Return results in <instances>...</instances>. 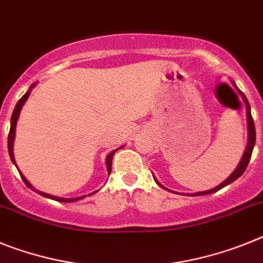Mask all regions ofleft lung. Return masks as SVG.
<instances>
[{
	"instance_id": "left-lung-1",
	"label": "left lung",
	"mask_w": 263,
	"mask_h": 263,
	"mask_svg": "<svg viewBox=\"0 0 263 263\" xmlns=\"http://www.w3.org/2000/svg\"><path fill=\"white\" fill-rule=\"evenodd\" d=\"M232 85L236 87V90L238 91V94H240L241 97H242V101L243 103H245V106H247V120H248V144H247V148H245V152H243L242 155V158H241L240 164L237 165V167H236L235 170H233V173H232L231 176L228 177V178L226 179L224 182H221V183L219 184V186H216V187L211 189V190H207V191H199V193H194V194H186L187 196H200V195H207V194H212V193H216V191L221 190L223 187H226V186H228V184H231L232 182H235L236 179L238 178V177L242 176V173L245 172V169H247L248 164H249L250 161V157H252V153H253V148H254L255 145V127H254V122H253V118H252V112H250V105L249 102H248L247 97L243 96L242 91L240 90L237 87V85L235 84V81H232ZM153 178H155V176H153ZM156 183L158 184V186H161L162 189H165V190L167 191H172L169 190V189H166L165 186H162V184L160 183V182L157 181V179L155 178ZM172 193L174 194H179V193H176V191H172ZM184 195V194H183Z\"/></svg>"
}]
</instances>
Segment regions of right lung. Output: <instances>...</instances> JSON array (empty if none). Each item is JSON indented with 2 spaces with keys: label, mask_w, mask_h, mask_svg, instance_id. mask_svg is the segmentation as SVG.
<instances>
[{
  "label": "right lung",
  "mask_w": 263,
  "mask_h": 263,
  "mask_svg": "<svg viewBox=\"0 0 263 263\" xmlns=\"http://www.w3.org/2000/svg\"><path fill=\"white\" fill-rule=\"evenodd\" d=\"M35 85L36 84H32L31 86H30V89H28L27 91H26L25 96L22 97V98L16 102L15 105V108H14L13 111V115H11V120H10V132H9V137H8V149H9V155H10V160L11 162H13L14 165L16 166V162H15V158H14V152H13V148H14V139H15V127H16V122H18V118H20V114H21V110H22L23 105L26 103V101L28 99V97H30V93H31L32 90V87H35ZM123 146H120V148L118 149H122ZM118 149H114V151H111L110 153H108L107 156H106V167H107V173H108V176H110V173H111V165H112V157H114L115 152H117ZM16 169H18V166H16ZM18 172H20L21 177H22L23 182L26 183V186H27L28 189H31V190L36 191L37 194H40L42 196H44V198H49V199H53L56 200V202H63V203H72V202H77V200H81L84 199V198H86L87 195H82V196H77V198H60V196H55V195H51V194H47V193H43V191H39L36 190V189L32 186L30 182L26 179V177L23 176L22 173H21V170L18 169ZM98 193V190L97 191H93V193L89 194V196L93 195V194Z\"/></svg>",
  "instance_id": "add662e5"
}]
</instances>
